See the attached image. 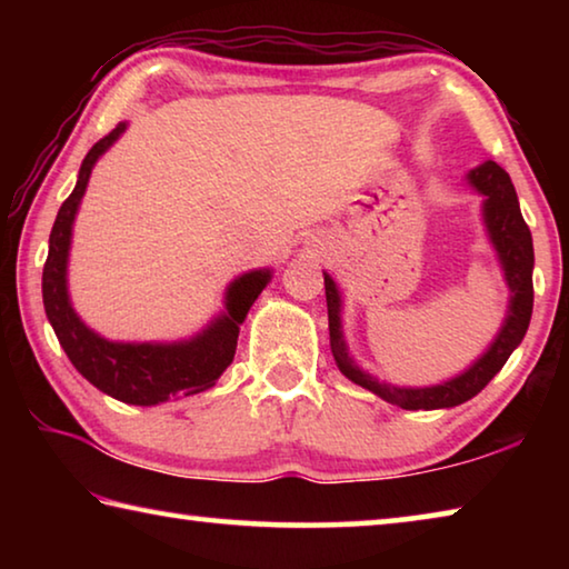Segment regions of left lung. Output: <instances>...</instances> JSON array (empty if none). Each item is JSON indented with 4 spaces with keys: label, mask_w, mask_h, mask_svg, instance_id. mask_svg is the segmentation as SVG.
<instances>
[{
    "label": "left lung",
    "mask_w": 569,
    "mask_h": 569,
    "mask_svg": "<svg viewBox=\"0 0 569 569\" xmlns=\"http://www.w3.org/2000/svg\"><path fill=\"white\" fill-rule=\"evenodd\" d=\"M469 182L475 186L481 196H487L485 203V220L489 228V238L502 261L507 283L512 288V306H509V316L499 331L497 341L489 346V351L471 366L461 377L451 379L447 383L429 389H399L389 387V383H379L371 379L369 373L356 369L353 361L346 353V343L341 339V321H339V291L329 276L323 273L326 286V306H329V336H331V353L346 379H351L359 387L369 389L381 397L383 401L393 403L401 409H449L457 403H465L467 399L477 397V393L487 387L489 381L497 377V371L507 363L509 356L525 339L529 319H532V268H535V248H532V233L525 223L522 210L517 203V192L512 180L507 172L497 166L495 160H487L485 166L469 172Z\"/></svg>",
    "instance_id": "8db88e82"
}]
</instances>
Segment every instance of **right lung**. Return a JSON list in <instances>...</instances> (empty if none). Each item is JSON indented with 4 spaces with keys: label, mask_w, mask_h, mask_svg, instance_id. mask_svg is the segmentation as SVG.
Segmentation results:
<instances>
[{
    "label": "right lung",
    "mask_w": 569,
    "mask_h": 569,
    "mask_svg": "<svg viewBox=\"0 0 569 569\" xmlns=\"http://www.w3.org/2000/svg\"><path fill=\"white\" fill-rule=\"evenodd\" d=\"M124 124L120 122L112 132L104 134L84 156L80 178L54 218L50 233V253L42 271V301L47 319L60 339V346L77 371L92 387L110 393L112 399L152 407L170 397H190L213 387L236 356L238 326L243 323L248 308L268 283V271H253L240 276L228 288V313L203 331L198 339L186 343H112L100 339L84 326L70 306L67 296V253L77 206L88 188L92 166L120 138Z\"/></svg>",
    "instance_id": "obj_1"
}]
</instances>
